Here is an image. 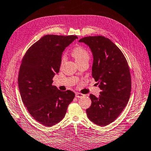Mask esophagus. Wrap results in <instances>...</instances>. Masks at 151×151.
Wrapping results in <instances>:
<instances>
[{"instance_id":"esophagus-1","label":"esophagus","mask_w":151,"mask_h":151,"mask_svg":"<svg viewBox=\"0 0 151 151\" xmlns=\"http://www.w3.org/2000/svg\"><path fill=\"white\" fill-rule=\"evenodd\" d=\"M75 95H76V97H78V98H79V97H84V94H82L81 93H78V92H76Z\"/></svg>"}]
</instances>
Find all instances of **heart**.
Wrapping results in <instances>:
<instances>
[{
	"label": "heart",
	"mask_w": 151,
	"mask_h": 151,
	"mask_svg": "<svg viewBox=\"0 0 151 151\" xmlns=\"http://www.w3.org/2000/svg\"><path fill=\"white\" fill-rule=\"evenodd\" d=\"M71 55L77 62V63L84 61H88L90 59L89 52L86 49L82 46H76L71 51ZM65 61V57L63 55L61 59V65H63Z\"/></svg>",
	"instance_id": "heart-1"
}]
</instances>
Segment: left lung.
Returning <instances> with one entry per match:
<instances>
[{"instance_id":"8db88e82","label":"left lung","mask_w":151,"mask_h":151,"mask_svg":"<svg viewBox=\"0 0 151 151\" xmlns=\"http://www.w3.org/2000/svg\"><path fill=\"white\" fill-rule=\"evenodd\" d=\"M89 46L93 55L92 76L101 89L97 97L90 94L91 105L86 109L88 119L96 124L107 126L119 116L128 104L131 93V75L122 51L103 36L79 40Z\"/></svg>"}]
</instances>
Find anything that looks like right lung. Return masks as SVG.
Masks as SVG:
<instances>
[{
	"label": "right lung",
	"mask_w": 151,
	"mask_h": 151,
	"mask_svg": "<svg viewBox=\"0 0 151 151\" xmlns=\"http://www.w3.org/2000/svg\"><path fill=\"white\" fill-rule=\"evenodd\" d=\"M76 38L75 35H44L23 57L18 76L20 95L29 114L44 126L60 122L75 97L72 91L58 90L52 78L60 70L64 50Z\"/></svg>",
	"instance_id": "right-lung-1"
}]
</instances>
